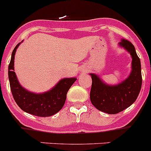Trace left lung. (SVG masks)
Returning a JSON list of instances; mask_svg holds the SVG:
<instances>
[{
  "label": "left lung",
  "mask_w": 151,
  "mask_h": 151,
  "mask_svg": "<svg viewBox=\"0 0 151 151\" xmlns=\"http://www.w3.org/2000/svg\"><path fill=\"white\" fill-rule=\"evenodd\" d=\"M119 46L127 50L132 57V70L129 76L117 85L105 83L102 78L90 73L92 78L91 102L97 110L108 114H116L130 106L136 101L142 85L141 66L134 45L122 39Z\"/></svg>",
  "instance_id": "1"
}]
</instances>
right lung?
Instances as JSON below:
<instances>
[{"label":"right lung","mask_w":151,"mask_h":151,"mask_svg":"<svg viewBox=\"0 0 151 151\" xmlns=\"http://www.w3.org/2000/svg\"><path fill=\"white\" fill-rule=\"evenodd\" d=\"M20 44L21 42L13 49L8 66V77L13 98L23 111L32 115L41 117L54 115L63 106L66 99V94L76 82V78H62L54 87L43 93L38 94L26 90L19 84L14 72L16 51Z\"/></svg>","instance_id":"obj_1"}]
</instances>
